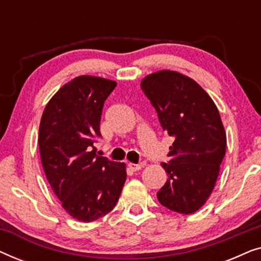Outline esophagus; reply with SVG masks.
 <instances>
[{
	"instance_id": "obj_1",
	"label": "esophagus",
	"mask_w": 261,
	"mask_h": 261,
	"mask_svg": "<svg viewBox=\"0 0 261 261\" xmlns=\"http://www.w3.org/2000/svg\"><path fill=\"white\" fill-rule=\"evenodd\" d=\"M142 166H144V164H142V163L141 164H133V163L128 164V167H129L132 171H139Z\"/></svg>"
}]
</instances>
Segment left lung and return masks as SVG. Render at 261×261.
Masks as SVG:
<instances>
[{
    "mask_svg": "<svg viewBox=\"0 0 261 261\" xmlns=\"http://www.w3.org/2000/svg\"><path fill=\"white\" fill-rule=\"evenodd\" d=\"M140 87L173 139L170 160L162 164L167 180L156 192L158 201L179 214L197 212L212 194L226 154L219 110L194 80L174 71L149 74Z\"/></svg>",
    "mask_w": 261,
    "mask_h": 261,
    "instance_id": "obj_1",
    "label": "left lung"
}]
</instances>
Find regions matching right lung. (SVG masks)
Returning <instances> with one entry per match:
<instances>
[{"mask_svg":"<svg viewBox=\"0 0 261 261\" xmlns=\"http://www.w3.org/2000/svg\"><path fill=\"white\" fill-rule=\"evenodd\" d=\"M114 81L80 76L47 103L39 127L46 178L73 219L91 222L112 212L126 181V165L96 155L105 101Z\"/></svg>","mask_w":261,"mask_h":261,"instance_id":"add662e5","label":"right lung"}]
</instances>
